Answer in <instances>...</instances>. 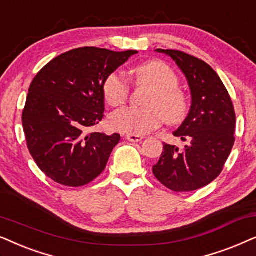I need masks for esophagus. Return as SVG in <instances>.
<instances>
[{"label": "esophagus", "instance_id": "obj_1", "mask_svg": "<svg viewBox=\"0 0 256 256\" xmlns=\"http://www.w3.org/2000/svg\"><path fill=\"white\" fill-rule=\"evenodd\" d=\"M126 139L132 142H139L144 139V137H142V136H137V134H128L126 136Z\"/></svg>", "mask_w": 256, "mask_h": 256}]
</instances>
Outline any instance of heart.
<instances>
[{"label": "heart", "instance_id": "b5f03b06", "mask_svg": "<svg viewBox=\"0 0 256 256\" xmlns=\"http://www.w3.org/2000/svg\"><path fill=\"white\" fill-rule=\"evenodd\" d=\"M136 84L151 88L146 105L148 108H124L114 112L110 126L114 131L128 134H146L158 128L162 122L176 125L185 120L190 111L188 97L178 86L174 70L162 60H150L132 70ZM106 103L119 106L128 100L130 86L119 74L108 76L103 85Z\"/></svg>", "mask_w": 256, "mask_h": 256}]
</instances>
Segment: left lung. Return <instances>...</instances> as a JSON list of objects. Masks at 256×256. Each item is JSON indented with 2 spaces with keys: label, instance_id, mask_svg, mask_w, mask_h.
Masks as SVG:
<instances>
[{
  "label": "left lung",
  "instance_id": "obj_1",
  "mask_svg": "<svg viewBox=\"0 0 256 256\" xmlns=\"http://www.w3.org/2000/svg\"><path fill=\"white\" fill-rule=\"evenodd\" d=\"M178 64L192 94V106L174 134L184 148L164 142L153 174L173 192H192L222 172L235 137V111L222 80L204 60L179 50L156 49Z\"/></svg>",
  "mask_w": 256,
  "mask_h": 256
}]
</instances>
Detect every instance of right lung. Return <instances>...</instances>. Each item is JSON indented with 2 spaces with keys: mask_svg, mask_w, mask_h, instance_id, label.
<instances>
[{
  "mask_svg": "<svg viewBox=\"0 0 256 256\" xmlns=\"http://www.w3.org/2000/svg\"><path fill=\"white\" fill-rule=\"evenodd\" d=\"M137 52L78 48L50 60L32 80L23 130L30 154L54 182L84 186L106 168L120 136L88 131L104 117L105 80Z\"/></svg>",
  "mask_w": 256,
  "mask_h": 256,
  "instance_id": "right-lung-1",
  "label": "right lung"
}]
</instances>
